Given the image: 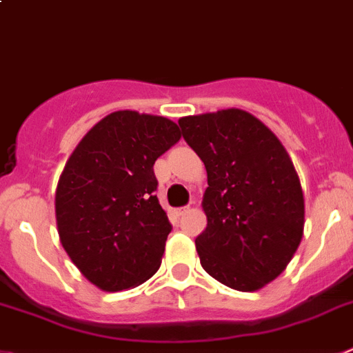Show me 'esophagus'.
Instances as JSON below:
<instances>
[{"mask_svg": "<svg viewBox=\"0 0 353 353\" xmlns=\"http://www.w3.org/2000/svg\"><path fill=\"white\" fill-rule=\"evenodd\" d=\"M187 212H189V206H182V208H176V210H174V215H176V216H182V215H185Z\"/></svg>", "mask_w": 353, "mask_h": 353, "instance_id": "34e87169", "label": "esophagus"}]
</instances>
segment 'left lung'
<instances>
[{
	"label": "left lung",
	"instance_id": "1",
	"mask_svg": "<svg viewBox=\"0 0 353 353\" xmlns=\"http://www.w3.org/2000/svg\"><path fill=\"white\" fill-rule=\"evenodd\" d=\"M179 125L208 174V224L196 238L201 266L231 289H261L285 270L303 238L305 199L289 154L243 110L183 117Z\"/></svg>",
	"mask_w": 353,
	"mask_h": 353
}]
</instances>
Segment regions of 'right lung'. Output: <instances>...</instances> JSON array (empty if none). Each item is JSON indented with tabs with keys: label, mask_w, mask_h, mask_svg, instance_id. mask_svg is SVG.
<instances>
[{
	"label": "right lung",
	"mask_w": 353,
	"mask_h": 353,
	"mask_svg": "<svg viewBox=\"0 0 353 353\" xmlns=\"http://www.w3.org/2000/svg\"><path fill=\"white\" fill-rule=\"evenodd\" d=\"M180 137L166 117L113 112L64 166L56 192L61 243L99 289H131L159 270L173 225L154 194V164Z\"/></svg>",
	"instance_id": "obj_1"
}]
</instances>
